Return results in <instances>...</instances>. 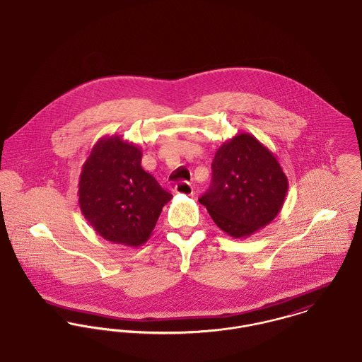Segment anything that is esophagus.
I'll return each mask as SVG.
<instances>
[{
	"label": "esophagus",
	"instance_id": "obj_1",
	"mask_svg": "<svg viewBox=\"0 0 362 362\" xmlns=\"http://www.w3.org/2000/svg\"><path fill=\"white\" fill-rule=\"evenodd\" d=\"M175 193H177V194L192 195L193 194V187H192V185H190L189 182L180 180V182H177V183L175 185Z\"/></svg>",
	"mask_w": 362,
	"mask_h": 362
}]
</instances>
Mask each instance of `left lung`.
Returning a JSON list of instances; mask_svg holds the SVG:
<instances>
[{
    "label": "left lung",
    "instance_id": "obj_1",
    "mask_svg": "<svg viewBox=\"0 0 362 362\" xmlns=\"http://www.w3.org/2000/svg\"><path fill=\"white\" fill-rule=\"evenodd\" d=\"M286 192L288 179L273 153L240 134L218 148L211 186L198 201L224 233L244 238L273 222Z\"/></svg>",
    "mask_w": 362,
    "mask_h": 362
}]
</instances>
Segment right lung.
I'll list each match as a JSON object with an SVG mask.
<instances>
[{"instance_id": "right-lung-1", "label": "right lung", "mask_w": 362, "mask_h": 362, "mask_svg": "<svg viewBox=\"0 0 362 362\" xmlns=\"http://www.w3.org/2000/svg\"><path fill=\"white\" fill-rule=\"evenodd\" d=\"M141 151L119 136L99 140L80 175L83 218L105 240L144 244L172 194L141 168Z\"/></svg>"}]
</instances>
